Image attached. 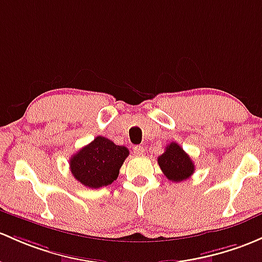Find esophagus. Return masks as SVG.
<instances>
[{"instance_id":"obj_1","label":"esophagus","mask_w":262,"mask_h":262,"mask_svg":"<svg viewBox=\"0 0 262 262\" xmlns=\"http://www.w3.org/2000/svg\"><path fill=\"white\" fill-rule=\"evenodd\" d=\"M133 152L136 156L142 157L143 154H144V147H142V145H136V147L133 148Z\"/></svg>"}]
</instances>
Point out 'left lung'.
<instances>
[{
    "mask_svg": "<svg viewBox=\"0 0 262 262\" xmlns=\"http://www.w3.org/2000/svg\"><path fill=\"white\" fill-rule=\"evenodd\" d=\"M158 164L164 176L172 182L187 180L194 172V164L191 157L174 142L168 144L166 152L158 157Z\"/></svg>",
    "mask_w": 262,
    "mask_h": 262,
    "instance_id": "1",
    "label": "left lung"
}]
</instances>
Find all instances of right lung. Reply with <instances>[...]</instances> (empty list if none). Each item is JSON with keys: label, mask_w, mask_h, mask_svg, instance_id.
Returning a JSON list of instances; mask_svg holds the SVG:
<instances>
[{"label": "right lung", "mask_w": 262, "mask_h": 262, "mask_svg": "<svg viewBox=\"0 0 262 262\" xmlns=\"http://www.w3.org/2000/svg\"><path fill=\"white\" fill-rule=\"evenodd\" d=\"M128 156V148L99 136L71 157L70 170L74 178L84 186L100 188L117 180Z\"/></svg>", "instance_id": "add662e5"}]
</instances>
